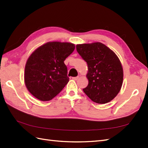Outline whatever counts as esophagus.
Segmentation results:
<instances>
[{
    "instance_id": "34e87169",
    "label": "esophagus",
    "mask_w": 148,
    "mask_h": 148,
    "mask_svg": "<svg viewBox=\"0 0 148 148\" xmlns=\"http://www.w3.org/2000/svg\"><path fill=\"white\" fill-rule=\"evenodd\" d=\"M72 79H74V80H75V81H77L78 79H79V76L74 77H72Z\"/></svg>"
}]
</instances>
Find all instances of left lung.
<instances>
[{
    "mask_svg": "<svg viewBox=\"0 0 148 148\" xmlns=\"http://www.w3.org/2000/svg\"><path fill=\"white\" fill-rule=\"evenodd\" d=\"M76 49L88 65V84L83 92L95 103L111 101L120 91L123 80V70L118 56L99 42L77 45Z\"/></svg>",
    "mask_w": 148,
    "mask_h": 148,
    "instance_id": "1",
    "label": "left lung"
}]
</instances>
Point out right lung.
I'll list each match as a JSON object with an SVG mask.
<instances>
[{"mask_svg": "<svg viewBox=\"0 0 148 148\" xmlns=\"http://www.w3.org/2000/svg\"><path fill=\"white\" fill-rule=\"evenodd\" d=\"M71 42H48L39 46L28 58L24 81L29 92L41 101H49L69 82L65 60L74 51Z\"/></svg>", "mask_w": 148, "mask_h": 148, "instance_id": "1", "label": "right lung"}]
</instances>
